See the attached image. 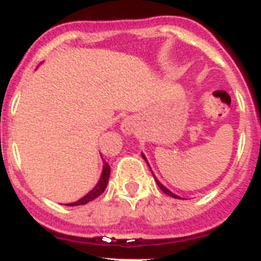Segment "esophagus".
<instances>
[{
  "label": "esophagus",
  "mask_w": 261,
  "mask_h": 261,
  "mask_svg": "<svg viewBox=\"0 0 261 261\" xmlns=\"http://www.w3.org/2000/svg\"><path fill=\"white\" fill-rule=\"evenodd\" d=\"M135 126H136L135 121L129 117H126L122 122H121V130H122V133H125V135H130V133H133Z\"/></svg>",
  "instance_id": "1"
}]
</instances>
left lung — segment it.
Returning <instances> with one entry per match:
<instances>
[{"instance_id":"obj_1","label":"left lung","mask_w":261,"mask_h":261,"mask_svg":"<svg viewBox=\"0 0 261 261\" xmlns=\"http://www.w3.org/2000/svg\"><path fill=\"white\" fill-rule=\"evenodd\" d=\"M141 156H143V159L145 160V162H147V164H148V160H147V158H145V155H144V153H141ZM148 167H149V164H148ZM149 168H151V167H149ZM151 172H152V170H151ZM152 175H153V178H155V182L158 183V186L160 187V190H162L163 193H166L167 195H170V197H172V198H176V199H179V198H180L179 195H176V194H174L172 191H170V190L167 189L166 186H163V185H162V183H160L159 180L156 179V176H155V174H153V172H152Z\"/></svg>"}]
</instances>
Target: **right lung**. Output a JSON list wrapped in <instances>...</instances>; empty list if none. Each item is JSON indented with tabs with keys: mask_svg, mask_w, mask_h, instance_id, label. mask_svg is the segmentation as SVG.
<instances>
[{
	"mask_svg": "<svg viewBox=\"0 0 261 261\" xmlns=\"http://www.w3.org/2000/svg\"><path fill=\"white\" fill-rule=\"evenodd\" d=\"M109 175H110V166L106 162H103V167H102V174L101 178L98 180V183L94 186V189L90 190L89 193L82 197L78 201L71 202V203H67V206H79V205H86L87 202L94 201L95 198H98L101 195L103 191H105L106 186H108V183H109Z\"/></svg>",
	"mask_w": 261,
	"mask_h": 261,
	"instance_id": "1",
	"label": "right lung"
}]
</instances>
